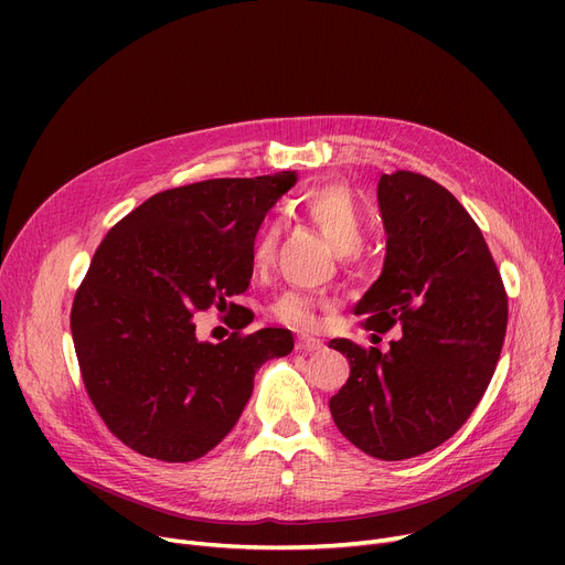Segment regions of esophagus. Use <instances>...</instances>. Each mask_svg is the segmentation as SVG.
Segmentation results:
<instances>
[{
    "label": "esophagus",
    "mask_w": 565,
    "mask_h": 565,
    "mask_svg": "<svg viewBox=\"0 0 565 565\" xmlns=\"http://www.w3.org/2000/svg\"><path fill=\"white\" fill-rule=\"evenodd\" d=\"M320 348H322V341L313 339V337H298V341H295V350H300V352H313Z\"/></svg>",
    "instance_id": "obj_1"
}]
</instances>
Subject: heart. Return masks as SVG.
Segmentation results:
<instances>
[{
  "instance_id": "heart-1",
  "label": "heart",
  "mask_w": 565,
  "mask_h": 565,
  "mask_svg": "<svg viewBox=\"0 0 565 565\" xmlns=\"http://www.w3.org/2000/svg\"><path fill=\"white\" fill-rule=\"evenodd\" d=\"M298 211L302 213V217H307L313 226H318L330 237L345 265H358L362 260L360 245L366 233V217L362 213L358 196L352 194L348 185L328 183L307 190L298 199ZM277 241L279 224L275 220H267L258 228L252 247L254 270H263V267L270 265L277 249ZM267 313L277 322L286 324V328L313 330L318 324V300L302 290H284L267 305Z\"/></svg>"
}]
</instances>
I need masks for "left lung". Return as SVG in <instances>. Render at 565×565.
Segmentation results:
<instances>
[{"mask_svg":"<svg viewBox=\"0 0 565 565\" xmlns=\"http://www.w3.org/2000/svg\"><path fill=\"white\" fill-rule=\"evenodd\" d=\"M387 231L380 279L354 307L362 328L403 334L390 350L330 341L350 377L330 398L337 428L380 460L433 451L483 398L509 324V295L477 222L433 178L398 169L377 183Z\"/></svg>","mask_w":565,"mask_h":565,"instance_id":"1","label":"left lung"}]
</instances>
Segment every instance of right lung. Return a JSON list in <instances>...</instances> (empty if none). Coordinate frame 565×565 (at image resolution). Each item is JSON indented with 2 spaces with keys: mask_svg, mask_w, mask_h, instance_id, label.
I'll list each match as a JSON object with an SVG mask.
<instances>
[{
  "mask_svg": "<svg viewBox=\"0 0 565 565\" xmlns=\"http://www.w3.org/2000/svg\"><path fill=\"white\" fill-rule=\"evenodd\" d=\"M292 183L279 171L164 190L103 237L71 332L84 390L128 449L162 462L205 456L241 419L256 369L292 350L284 328L243 332L254 313L231 302L249 286L265 213ZM211 306L236 330L217 347L196 342L191 322Z\"/></svg>",
  "mask_w": 565,
  "mask_h": 565,
  "instance_id": "right-lung-1",
  "label": "right lung"
}]
</instances>
